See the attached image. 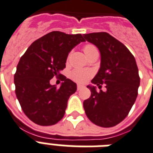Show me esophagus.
<instances>
[{
    "label": "esophagus",
    "instance_id": "1",
    "mask_svg": "<svg viewBox=\"0 0 153 153\" xmlns=\"http://www.w3.org/2000/svg\"><path fill=\"white\" fill-rule=\"evenodd\" d=\"M82 88H84V86H83V85H77V89H78V90H80V89H82Z\"/></svg>",
    "mask_w": 153,
    "mask_h": 153
}]
</instances>
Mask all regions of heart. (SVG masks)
I'll return each mask as SVG.
<instances>
[{"mask_svg":"<svg viewBox=\"0 0 153 153\" xmlns=\"http://www.w3.org/2000/svg\"><path fill=\"white\" fill-rule=\"evenodd\" d=\"M94 50H97V49L93 45H86L83 48V51H84L85 55ZM90 76H91V73L89 71L85 70H82V69H75L71 74V79L79 83H83L86 82Z\"/></svg>","mask_w":153,"mask_h":153,"instance_id":"heart-1","label":"heart"}]
</instances>
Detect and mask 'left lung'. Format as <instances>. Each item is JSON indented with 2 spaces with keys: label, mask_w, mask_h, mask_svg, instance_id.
<instances>
[{
  "label": "left lung",
  "mask_w": 153,
  "mask_h": 153,
  "mask_svg": "<svg viewBox=\"0 0 153 153\" xmlns=\"http://www.w3.org/2000/svg\"><path fill=\"white\" fill-rule=\"evenodd\" d=\"M100 53V68L91 82L99 89L105 84L106 91L88 85L91 96L83 107L89 120L97 126L111 127L127 116L137 96L140 85L136 60L122 42L106 32L84 34Z\"/></svg>",
  "instance_id": "8db88e82"
}]
</instances>
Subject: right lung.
<instances>
[{
  "label": "right lung",
  "instance_id": "1",
  "mask_svg": "<svg viewBox=\"0 0 153 153\" xmlns=\"http://www.w3.org/2000/svg\"><path fill=\"white\" fill-rule=\"evenodd\" d=\"M82 42L80 33L53 31L33 42L21 56L14 75L16 94L25 115L34 123L51 126L64 117L77 85L60 71L66 68L68 53ZM54 76L63 81L59 88L49 82Z\"/></svg>",
  "mask_w": 153,
  "mask_h": 153
}]
</instances>
